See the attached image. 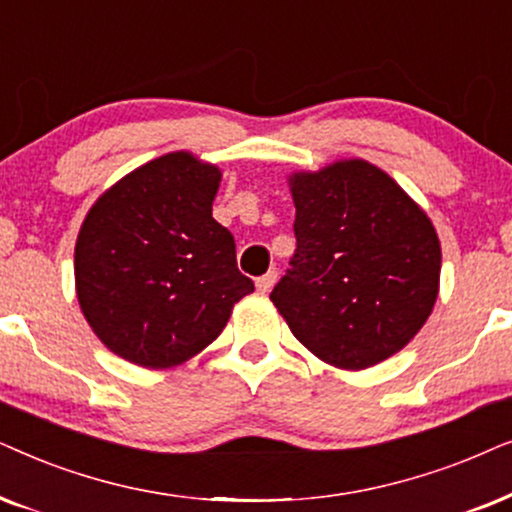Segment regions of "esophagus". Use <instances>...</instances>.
<instances>
[{"label": "esophagus", "mask_w": 512, "mask_h": 512, "mask_svg": "<svg viewBox=\"0 0 512 512\" xmlns=\"http://www.w3.org/2000/svg\"><path fill=\"white\" fill-rule=\"evenodd\" d=\"M276 278H278L276 271H267V274L257 278V281H255V285H257V292H262V295H267V292H269L271 288H274Z\"/></svg>", "instance_id": "obj_1"}]
</instances>
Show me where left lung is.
<instances>
[{
    "label": "left lung",
    "instance_id": "1",
    "mask_svg": "<svg viewBox=\"0 0 512 512\" xmlns=\"http://www.w3.org/2000/svg\"><path fill=\"white\" fill-rule=\"evenodd\" d=\"M297 250L271 302L313 356L365 370L431 316L442 250L431 217L391 175L342 159L288 177Z\"/></svg>",
    "mask_w": 512,
    "mask_h": 512
}]
</instances>
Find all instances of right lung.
<instances>
[{
    "instance_id": "right-lung-1",
    "label": "right lung",
    "mask_w": 512,
    "mask_h": 512,
    "mask_svg": "<svg viewBox=\"0 0 512 512\" xmlns=\"http://www.w3.org/2000/svg\"><path fill=\"white\" fill-rule=\"evenodd\" d=\"M222 170L170 152L93 203L74 245V285L95 337L128 363L166 370L213 344L255 285L213 217Z\"/></svg>"
}]
</instances>
